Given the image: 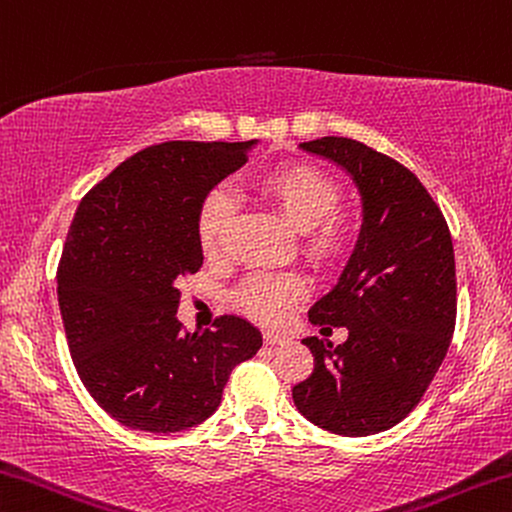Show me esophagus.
I'll return each mask as SVG.
<instances>
[{"label": "esophagus", "mask_w": 512, "mask_h": 512, "mask_svg": "<svg viewBox=\"0 0 512 512\" xmlns=\"http://www.w3.org/2000/svg\"><path fill=\"white\" fill-rule=\"evenodd\" d=\"M263 338H265V343H267V345H272V348H274V345H283V343L288 341L286 336L274 334V332H265V334H263Z\"/></svg>", "instance_id": "obj_1"}]
</instances>
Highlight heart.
<instances>
[{
	"mask_svg": "<svg viewBox=\"0 0 512 512\" xmlns=\"http://www.w3.org/2000/svg\"><path fill=\"white\" fill-rule=\"evenodd\" d=\"M261 194L277 210L281 222L302 235V249L313 263L329 267L341 261L348 247V224L336 212L341 206V187L334 178L309 164H288L263 176ZM233 217V192L224 185L212 187L196 215V235L206 254H217L224 247ZM304 293V281L295 274H254L242 283L238 302L256 320L277 325Z\"/></svg>",
	"mask_w": 512,
	"mask_h": 512,
	"instance_id": "b5f03b06",
	"label": "heart"
}]
</instances>
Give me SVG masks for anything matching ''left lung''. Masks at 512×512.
<instances>
[{
    "label": "left lung",
    "mask_w": 512,
    "mask_h": 512,
    "mask_svg": "<svg viewBox=\"0 0 512 512\" xmlns=\"http://www.w3.org/2000/svg\"><path fill=\"white\" fill-rule=\"evenodd\" d=\"M302 151L334 162L361 196V231L313 325L348 329L341 345L304 338L313 373L293 400L318 428L366 437L405 419L439 371L455 329V256L437 203L410 169L348 137Z\"/></svg>",
    "instance_id": "1"
}]
</instances>
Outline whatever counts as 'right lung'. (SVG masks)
<instances>
[{
  "mask_svg": "<svg viewBox=\"0 0 512 512\" xmlns=\"http://www.w3.org/2000/svg\"><path fill=\"white\" fill-rule=\"evenodd\" d=\"M251 141H164L121 162L80 201L57 272L70 355L86 391L123 426L169 435L222 403L263 345L240 316L185 332L180 281L199 272V206L247 162Z\"/></svg>",
  "mask_w": 512,
  "mask_h": 512,
  "instance_id": "right-lung-1",
  "label": "right lung"
}]
</instances>
